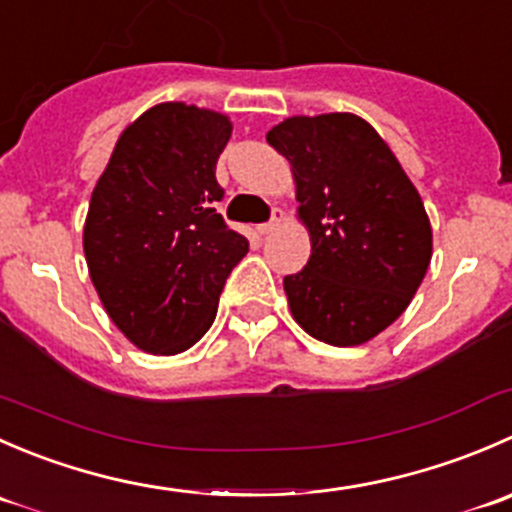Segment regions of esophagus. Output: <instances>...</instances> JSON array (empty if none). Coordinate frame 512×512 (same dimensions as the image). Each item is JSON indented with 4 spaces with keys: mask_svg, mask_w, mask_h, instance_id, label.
Listing matches in <instances>:
<instances>
[{
    "mask_svg": "<svg viewBox=\"0 0 512 512\" xmlns=\"http://www.w3.org/2000/svg\"><path fill=\"white\" fill-rule=\"evenodd\" d=\"M282 223H285V213H282L280 208H275V210H272V218L267 220V223L257 225V232H260V235H270V232L277 230V227H280Z\"/></svg>",
    "mask_w": 512,
    "mask_h": 512,
    "instance_id": "obj_1",
    "label": "esophagus"
}]
</instances>
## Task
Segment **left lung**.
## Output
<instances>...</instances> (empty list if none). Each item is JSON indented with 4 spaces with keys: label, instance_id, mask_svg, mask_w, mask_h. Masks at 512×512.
I'll use <instances>...</instances> for the list:
<instances>
[{
    "label": "left lung",
    "instance_id": "1",
    "mask_svg": "<svg viewBox=\"0 0 512 512\" xmlns=\"http://www.w3.org/2000/svg\"><path fill=\"white\" fill-rule=\"evenodd\" d=\"M292 165L312 255L285 277L299 327L356 347L404 314L431 262L421 195L379 133L354 113L294 116L267 133Z\"/></svg>",
    "mask_w": 512,
    "mask_h": 512
}]
</instances>
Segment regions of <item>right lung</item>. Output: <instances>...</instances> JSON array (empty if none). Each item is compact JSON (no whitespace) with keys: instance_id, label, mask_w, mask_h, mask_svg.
Instances as JSON below:
<instances>
[{"instance_id":"right-lung-1","label":"right lung","mask_w":512,"mask_h":512,"mask_svg":"<svg viewBox=\"0 0 512 512\" xmlns=\"http://www.w3.org/2000/svg\"><path fill=\"white\" fill-rule=\"evenodd\" d=\"M230 133L223 113L158 103L121 133L91 195V282L113 324L143 352L193 347L250 250L215 210L225 195L215 165Z\"/></svg>"}]
</instances>
